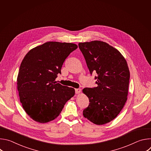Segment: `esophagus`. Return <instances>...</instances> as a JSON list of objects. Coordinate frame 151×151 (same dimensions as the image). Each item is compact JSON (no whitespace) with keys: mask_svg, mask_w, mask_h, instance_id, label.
Here are the masks:
<instances>
[{"mask_svg":"<svg viewBox=\"0 0 151 151\" xmlns=\"http://www.w3.org/2000/svg\"><path fill=\"white\" fill-rule=\"evenodd\" d=\"M81 92V90L80 88H76L75 89V93L76 94H79Z\"/></svg>","mask_w":151,"mask_h":151,"instance_id":"obj_1","label":"esophagus"}]
</instances>
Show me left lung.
<instances>
[{"mask_svg": "<svg viewBox=\"0 0 151 151\" xmlns=\"http://www.w3.org/2000/svg\"><path fill=\"white\" fill-rule=\"evenodd\" d=\"M78 45L91 75L97 74V87L82 90L90 102L83 115L97 125L108 123L117 116L127 100L130 79L127 63L118 50L104 42H81Z\"/></svg>", "mask_w": 151, "mask_h": 151, "instance_id": "8db88e82", "label": "left lung"}]
</instances>
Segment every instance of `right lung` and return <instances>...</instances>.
Returning <instances> with one entry per match:
<instances>
[{"mask_svg": "<svg viewBox=\"0 0 151 151\" xmlns=\"http://www.w3.org/2000/svg\"><path fill=\"white\" fill-rule=\"evenodd\" d=\"M78 48L72 43L48 42L31 50L21 63L17 77L20 102L34 121L46 123L55 119L75 89L55 81L64 61Z\"/></svg>", "mask_w": 151, "mask_h": 151, "instance_id": "right-lung-1", "label": "right lung"}]
</instances>
